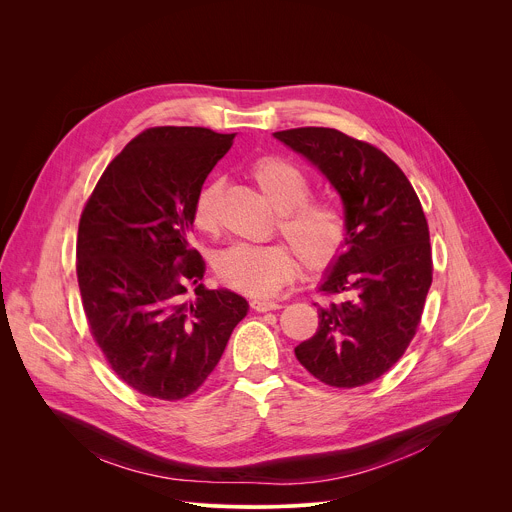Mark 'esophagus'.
Wrapping results in <instances>:
<instances>
[{"label":"esophagus","mask_w":512,"mask_h":512,"mask_svg":"<svg viewBox=\"0 0 512 512\" xmlns=\"http://www.w3.org/2000/svg\"><path fill=\"white\" fill-rule=\"evenodd\" d=\"M251 308H253L255 312H271V310H279L281 306H279L277 302H273V300L255 298V300H251Z\"/></svg>","instance_id":"esophagus-1"}]
</instances>
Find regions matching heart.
Returning a JSON list of instances; mask_svg holds the SVG:
<instances>
[{
	"label": "heart",
	"mask_w": 512,
	"mask_h": 512,
	"mask_svg": "<svg viewBox=\"0 0 512 512\" xmlns=\"http://www.w3.org/2000/svg\"><path fill=\"white\" fill-rule=\"evenodd\" d=\"M251 176L275 210H279V233L297 251L302 263L310 271L332 265L348 239V223L342 208L328 198L310 196L312 180L287 158L263 156L251 164ZM218 192L221 184L216 180L206 182L198 190L190 212L196 231L206 235L216 231ZM293 252L281 243H235L214 255L212 267L225 285L243 294L267 296L294 279L298 259Z\"/></svg>",
	"instance_id": "obj_1"
}]
</instances>
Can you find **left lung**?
Returning <instances> with one entry per match:
<instances>
[{
  "mask_svg": "<svg viewBox=\"0 0 512 512\" xmlns=\"http://www.w3.org/2000/svg\"><path fill=\"white\" fill-rule=\"evenodd\" d=\"M314 162L338 190L346 251L320 285L318 330L296 346L320 383L354 389L377 381L413 340L433 277L429 227L403 170L369 141L330 127L273 133Z\"/></svg>",
  "mask_w": 512,
  "mask_h": 512,
  "instance_id": "left-lung-1",
  "label": "left lung"
}]
</instances>
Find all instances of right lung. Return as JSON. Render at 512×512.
Segmentation results:
<instances>
[{
  "mask_svg": "<svg viewBox=\"0 0 512 512\" xmlns=\"http://www.w3.org/2000/svg\"><path fill=\"white\" fill-rule=\"evenodd\" d=\"M233 139L206 127L145 129L83 208L77 277L89 330L113 373L145 397L196 393L247 316L235 291L202 283L204 261L188 243L192 202Z\"/></svg>",
  "mask_w": 512,
  "mask_h": 512,
  "instance_id": "add662e5",
  "label": "right lung"
}]
</instances>
